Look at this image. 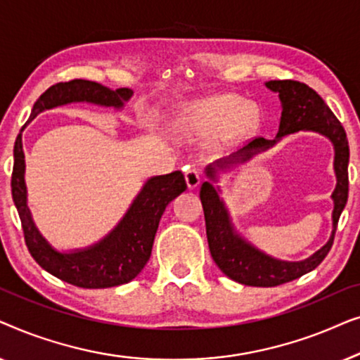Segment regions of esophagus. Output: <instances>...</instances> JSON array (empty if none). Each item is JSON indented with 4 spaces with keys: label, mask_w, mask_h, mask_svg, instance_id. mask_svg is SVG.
Returning a JSON list of instances; mask_svg holds the SVG:
<instances>
[{
    "label": "esophagus",
    "mask_w": 360,
    "mask_h": 360,
    "mask_svg": "<svg viewBox=\"0 0 360 360\" xmlns=\"http://www.w3.org/2000/svg\"><path fill=\"white\" fill-rule=\"evenodd\" d=\"M185 180H186V186H188V188H191V190L196 188L201 181L200 172L193 169V167H188V169L185 170Z\"/></svg>",
    "instance_id": "esophagus-1"
}]
</instances>
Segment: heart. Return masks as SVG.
I'll list each match as a JSON object with an SVG mask.
<instances>
[{"label":"heart","instance_id":"1","mask_svg":"<svg viewBox=\"0 0 360 360\" xmlns=\"http://www.w3.org/2000/svg\"><path fill=\"white\" fill-rule=\"evenodd\" d=\"M259 122V111L252 105H244L238 96H216L201 103L191 112L190 124L206 132L226 129L229 137L243 136L252 131Z\"/></svg>","mask_w":360,"mask_h":360}]
</instances>
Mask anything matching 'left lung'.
Instances as JSON below:
<instances>
[{
  "mask_svg": "<svg viewBox=\"0 0 360 360\" xmlns=\"http://www.w3.org/2000/svg\"><path fill=\"white\" fill-rule=\"evenodd\" d=\"M265 85L272 91H277L280 100H282L283 110L282 117H280L277 137L292 134V132L302 129H311L321 132V134L331 139L334 150H336L334 170H336L338 185L333 193L334 229L331 239L316 254L307 260H302V262H283V260L272 259L269 255L259 252L250 244L244 243L243 239L236 236L233 226L229 223L228 211H226L223 201L219 200L214 186L210 181H205L201 185L200 198L205 211L206 238H208L211 257H213L216 265L224 275H228L234 282L250 285V287H277V285L292 282V280L300 278L302 275L316 269L333 248L339 216H341L344 206H346L349 193V142L346 131H344L338 117L334 116V112L329 110V106L323 101V98L313 88H309L307 83L297 80H270ZM274 144L275 141L255 137L244 149H240L238 154L233 155V160L238 159V157H240L239 160L249 159L252 150L267 149ZM226 164H229V160L223 162L218 167H224ZM206 174L211 179H214V169H211V167Z\"/></svg>",
  "mask_w": 360,
  "mask_h": 360,
  "instance_id": "obj_1",
  "label": "left lung"
}]
</instances>
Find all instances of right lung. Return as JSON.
I'll list each match as a JSON object with an SVG mask.
<instances>
[{
	"mask_svg": "<svg viewBox=\"0 0 360 360\" xmlns=\"http://www.w3.org/2000/svg\"><path fill=\"white\" fill-rule=\"evenodd\" d=\"M131 95L132 91L129 88L110 90L100 83L82 80V78L60 82L39 96V100L34 103L29 121H32L44 110L72 101H90L101 106L121 108L122 101L129 100ZM185 190V176L179 170L154 176L144 185L129 211L108 238L90 249L73 254H60L46 243L32 223L26 205L21 134H18L14 144L11 193L29 252L44 270L75 287L108 288L136 278L150 257L159 221L167 205Z\"/></svg>",
	"mask_w": 360,
	"mask_h": 360,
	"instance_id": "add662e5",
	"label": "right lung"
}]
</instances>
